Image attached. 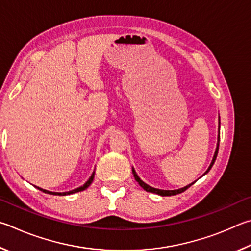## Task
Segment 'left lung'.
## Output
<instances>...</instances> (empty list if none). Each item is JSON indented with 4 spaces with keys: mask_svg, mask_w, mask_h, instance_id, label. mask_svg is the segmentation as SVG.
<instances>
[{
    "mask_svg": "<svg viewBox=\"0 0 251 251\" xmlns=\"http://www.w3.org/2000/svg\"><path fill=\"white\" fill-rule=\"evenodd\" d=\"M218 148H219V130H218L217 147H216V150H215V154H214V157H213V160H212V163H210V165L208 166V169H207V171H206V172L204 173V175H205L206 173L209 172V170L212 169V166L214 165L215 161H216V157H217V154H218ZM132 173H133V176H134V178H135V181H137V182L139 183V185L141 186V187L143 188V190H146L147 192H150V193H155V194L161 195V196H172V195L179 194V193H183L184 191H186L188 187L192 186L193 184L195 183V182H193L192 184H188V185H186V186H184V187H182V188H178V190H172V191H169V190H159V188L151 187L150 185H148V184L144 183V182L142 181V179L138 176V174L135 173V171H134L133 168H132Z\"/></svg>",
    "mask_w": 251,
    "mask_h": 251,
    "instance_id": "obj_1",
    "label": "left lung"
}]
</instances>
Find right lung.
Wrapping results in <instances>:
<instances>
[{
    "label": "right lung",
    "instance_id": "right-lung-1",
    "mask_svg": "<svg viewBox=\"0 0 251 251\" xmlns=\"http://www.w3.org/2000/svg\"><path fill=\"white\" fill-rule=\"evenodd\" d=\"M94 177H95V172H92L91 176L89 177V179L83 184L82 186L76 188V190H73V191H69V192H64V193H57V192H50V191H46V190H43V188L38 187V186H35L36 188H38L39 191H42L44 193H47V194H50V195H61V196H65V195H70V194H74V193H77V192H81L83 190H86V188L89 187L90 184L92 183V181H94Z\"/></svg>",
    "mask_w": 251,
    "mask_h": 251
}]
</instances>
